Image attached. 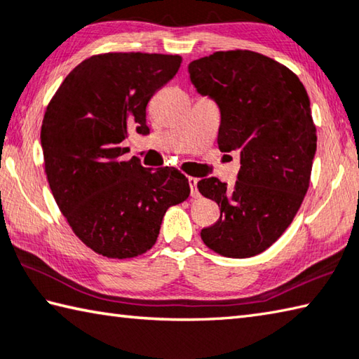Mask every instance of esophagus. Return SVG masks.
Returning a JSON list of instances; mask_svg holds the SVG:
<instances>
[{"mask_svg":"<svg viewBox=\"0 0 359 359\" xmlns=\"http://www.w3.org/2000/svg\"><path fill=\"white\" fill-rule=\"evenodd\" d=\"M187 182H189V187H191V197H192V198H198V197H200L198 189H197L198 180L194 178V177H189V178H187Z\"/></svg>","mask_w":359,"mask_h":359,"instance_id":"obj_1","label":"esophagus"}]
</instances>
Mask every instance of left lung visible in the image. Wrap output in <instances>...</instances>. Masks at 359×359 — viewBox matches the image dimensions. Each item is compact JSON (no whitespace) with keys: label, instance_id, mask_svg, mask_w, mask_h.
Here are the masks:
<instances>
[{"label":"left lung","instance_id":"1","mask_svg":"<svg viewBox=\"0 0 359 359\" xmlns=\"http://www.w3.org/2000/svg\"><path fill=\"white\" fill-rule=\"evenodd\" d=\"M187 70L219 107V148L241 158L233 187L214 177L198 181L220 208L201 239L228 258L259 255L286 231L309 186L317 136L306 89L287 67L247 50L217 51Z\"/></svg>","mask_w":359,"mask_h":359}]
</instances>
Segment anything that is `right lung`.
<instances>
[{"label":"right lung","instance_id":"right-lung-1","mask_svg":"<svg viewBox=\"0 0 359 359\" xmlns=\"http://www.w3.org/2000/svg\"><path fill=\"white\" fill-rule=\"evenodd\" d=\"M180 65L181 57L168 54H98L74 67L46 107L40 144L53 197L74 234L98 255L145 253L167 209L189 197L178 168L121 158L130 130L150 134L148 101Z\"/></svg>","mask_w":359,"mask_h":359}]
</instances>
